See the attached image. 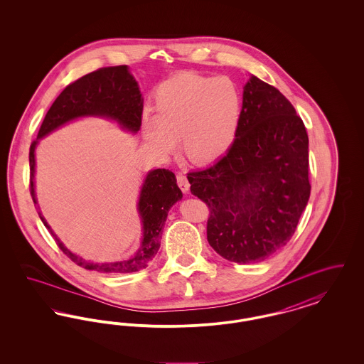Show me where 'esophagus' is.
<instances>
[{"label":"esophagus","instance_id":"obj_1","mask_svg":"<svg viewBox=\"0 0 364 364\" xmlns=\"http://www.w3.org/2000/svg\"><path fill=\"white\" fill-rule=\"evenodd\" d=\"M177 186L180 187V190L187 193L190 191V183H188L187 176H184L183 173L177 174Z\"/></svg>","mask_w":364,"mask_h":364}]
</instances>
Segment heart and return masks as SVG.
I'll use <instances>...</instances> for the list:
<instances>
[{
  "label": "heart",
  "instance_id": "heart-1",
  "mask_svg": "<svg viewBox=\"0 0 364 364\" xmlns=\"http://www.w3.org/2000/svg\"><path fill=\"white\" fill-rule=\"evenodd\" d=\"M156 116L143 114V136L161 154L180 140L186 159L206 165L230 149L242 117V94L226 77L178 73L154 91Z\"/></svg>",
  "mask_w": 364,
  "mask_h": 364
}]
</instances>
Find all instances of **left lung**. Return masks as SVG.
I'll use <instances>...</instances> for the list:
<instances>
[{"mask_svg":"<svg viewBox=\"0 0 364 364\" xmlns=\"http://www.w3.org/2000/svg\"><path fill=\"white\" fill-rule=\"evenodd\" d=\"M187 178L210 210L214 251L240 264L262 262L291 240L310 198L306 127L276 87L251 75L230 149Z\"/></svg>","mask_w":364,"mask_h":364,"instance_id":"obj_1","label":"left lung"}]
</instances>
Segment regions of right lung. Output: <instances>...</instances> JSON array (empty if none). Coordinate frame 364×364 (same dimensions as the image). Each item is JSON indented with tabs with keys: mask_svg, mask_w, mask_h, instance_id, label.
<instances>
[{
	"mask_svg": "<svg viewBox=\"0 0 364 364\" xmlns=\"http://www.w3.org/2000/svg\"><path fill=\"white\" fill-rule=\"evenodd\" d=\"M141 92L127 65L94 70L65 87L46 113L36 140L30 147V192L35 205H38L35 198V149L39 139L45 138L67 122L88 116L114 120L122 129L136 134L141 125ZM181 198L183 192L177 187L173 172L168 169L149 172L143 181L138 202L143 230L141 244L131 259L110 263L88 262L73 254L53 233L42 213L38 211V214L43 225L52 232L61 251L76 264L101 273H134L146 269L149 262L156 257L168 213Z\"/></svg>",
	"mask_w": 364,
	"mask_h": 364,
	"instance_id": "obj_1",
	"label": "right lung"
}]
</instances>
